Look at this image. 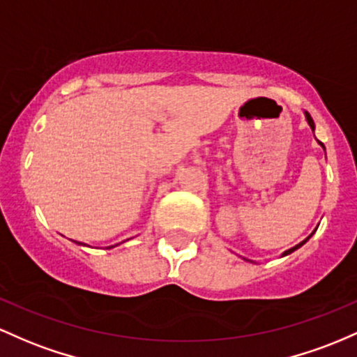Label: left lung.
<instances>
[{
    "instance_id": "obj_1",
    "label": "left lung",
    "mask_w": 357,
    "mask_h": 357,
    "mask_svg": "<svg viewBox=\"0 0 357 357\" xmlns=\"http://www.w3.org/2000/svg\"><path fill=\"white\" fill-rule=\"evenodd\" d=\"M303 114H305V119H307L308 126H310V130H312V131H315V125H314V119H312V116H310V114H308V113H307V111H303ZM317 142H319V139H317ZM319 145L324 148V151H326V146H324V143H320V142H319ZM312 234H314V232H312ZM312 234H310V236H308V238H305V239H303V241H302V243H298V244H297V246H294V248H290V250L283 251V253H282V256H287V255L294 253V251H295V250H298V248H300V246H303V244H305V243L308 241V239H310V238H312ZM243 259H246V258H243ZM246 261H251V259H246ZM251 263H253V261H251Z\"/></svg>"
}]
</instances>
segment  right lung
<instances>
[{"instance_id": "1", "label": "right lung", "mask_w": 357, "mask_h": 357, "mask_svg": "<svg viewBox=\"0 0 357 357\" xmlns=\"http://www.w3.org/2000/svg\"><path fill=\"white\" fill-rule=\"evenodd\" d=\"M72 243L79 244V246H86V244H84V243H77V241H72ZM121 243H125V241H121ZM121 243H118V244H113V246H106V250H111V248H116V246H119V244H121Z\"/></svg>"}]
</instances>
